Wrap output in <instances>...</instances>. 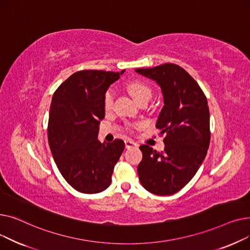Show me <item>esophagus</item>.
I'll return each instance as SVG.
<instances>
[{"mask_svg": "<svg viewBox=\"0 0 250 250\" xmlns=\"http://www.w3.org/2000/svg\"><path fill=\"white\" fill-rule=\"evenodd\" d=\"M125 145L126 149H129V148H132V147H137L138 146L137 144L134 141H132V140H125Z\"/></svg>", "mask_w": 250, "mask_h": 250, "instance_id": "esophagus-1", "label": "esophagus"}]
</instances>
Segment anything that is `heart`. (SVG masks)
Segmentation results:
<instances>
[{
  "label": "heart",
  "mask_w": 250,
  "mask_h": 250,
  "mask_svg": "<svg viewBox=\"0 0 250 250\" xmlns=\"http://www.w3.org/2000/svg\"><path fill=\"white\" fill-rule=\"evenodd\" d=\"M127 89L129 91V93L132 94V96L135 98L137 102H140L141 100H144V99H150L152 94L149 86L141 81L130 82L127 85ZM113 97L114 95H113L112 90L106 91V93L104 95V107L106 109L111 108L113 104Z\"/></svg>",
  "instance_id": "1"
}]
</instances>
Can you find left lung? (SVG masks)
<instances>
[{
	"label": "left lung",
	"mask_w": 250,
	"mask_h": 250,
	"mask_svg": "<svg viewBox=\"0 0 250 250\" xmlns=\"http://www.w3.org/2000/svg\"><path fill=\"white\" fill-rule=\"evenodd\" d=\"M161 88L164 105L156 127L164 134V151L140 147L143 159L138 174L144 188L170 195L187 186L206 158L209 145V111L207 97L194 79L174 63L136 69Z\"/></svg>",
	"instance_id": "obj_1"
}]
</instances>
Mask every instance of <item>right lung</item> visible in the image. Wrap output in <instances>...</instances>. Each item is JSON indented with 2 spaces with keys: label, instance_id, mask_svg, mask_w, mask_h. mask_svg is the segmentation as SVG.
I'll return each mask as SVG.
<instances>
[{
  "label": "right lung",
  "instance_id": "right-lung-1",
  "mask_svg": "<svg viewBox=\"0 0 250 250\" xmlns=\"http://www.w3.org/2000/svg\"><path fill=\"white\" fill-rule=\"evenodd\" d=\"M124 72H77L52 96L47 126L49 148L61 174L77 191L97 193L110 186L125 143H101L97 137L105 115L104 95Z\"/></svg>",
  "mask_w": 250,
  "mask_h": 250
}]
</instances>
